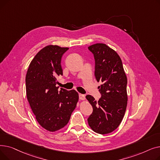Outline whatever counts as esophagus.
Masks as SVG:
<instances>
[{
  "mask_svg": "<svg viewBox=\"0 0 160 160\" xmlns=\"http://www.w3.org/2000/svg\"><path fill=\"white\" fill-rule=\"evenodd\" d=\"M79 98L82 100H85V95H83V94H79Z\"/></svg>",
  "mask_w": 160,
  "mask_h": 160,
  "instance_id": "34e87169",
  "label": "esophagus"
}]
</instances>
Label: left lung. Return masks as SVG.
<instances>
[{"label":"left lung","mask_w":160,"mask_h":160,"mask_svg":"<svg viewBox=\"0 0 160 160\" xmlns=\"http://www.w3.org/2000/svg\"><path fill=\"white\" fill-rule=\"evenodd\" d=\"M95 61V75L102 95L98 101L88 95L86 97L93 106V113L88 119L91 128L100 134L111 133L121 124L127 106V77L120 56L104 43L88 47Z\"/></svg>","instance_id":"obj_1"}]
</instances>
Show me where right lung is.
Instances as JSON below:
<instances>
[{
  "label": "right lung",
  "mask_w": 160,
  "mask_h": 160,
  "mask_svg": "<svg viewBox=\"0 0 160 160\" xmlns=\"http://www.w3.org/2000/svg\"><path fill=\"white\" fill-rule=\"evenodd\" d=\"M69 48L48 45L42 48L30 63L26 75L28 101L38 123L50 132L63 128L78 101V93L56 86L63 75L61 60Z\"/></svg>",
  "instance_id": "1"
}]
</instances>
